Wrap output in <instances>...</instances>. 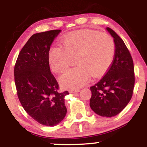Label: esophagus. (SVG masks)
<instances>
[{"label":"esophagus","mask_w":147,"mask_h":147,"mask_svg":"<svg viewBox=\"0 0 147 147\" xmlns=\"http://www.w3.org/2000/svg\"><path fill=\"white\" fill-rule=\"evenodd\" d=\"M80 91L79 89H75V90H70V92H71V93H74V92H78Z\"/></svg>","instance_id":"esophagus-1"}]
</instances>
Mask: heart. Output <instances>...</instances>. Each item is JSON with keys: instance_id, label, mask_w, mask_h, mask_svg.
I'll return each mask as SVG.
<instances>
[{"instance_id": "obj_1", "label": "heart", "mask_w": 147, "mask_h": 147, "mask_svg": "<svg viewBox=\"0 0 147 147\" xmlns=\"http://www.w3.org/2000/svg\"><path fill=\"white\" fill-rule=\"evenodd\" d=\"M63 48L55 46L49 54L50 67L55 72L66 71L76 58L78 66L60 77L66 88H77L85 85L90 75L97 77L105 72L113 61L115 43L110 34L93 30H80L65 35Z\"/></svg>"}]
</instances>
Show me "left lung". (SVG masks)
Listing matches in <instances>:
<instances>
[{
  "mask_svg": "<svg viewBox=\"0 0 147 147\" xmlns=\"http://www.w3.org/2000/svg\"><path fill=\"white\" fill-rule=\"evenodd\" d=\"M115 52L113 61L104 77L90 87V106L96 114L111 117L117 115L129 104L135 84L132 57L123 40L110 28Z\"/></svg>",
  "mask_w": 147,
  "mask_h": 147,
  "instance_id": "obj_1",
  "label": "left lung"
}]
</instances>
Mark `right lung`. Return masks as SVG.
I'll return each mask as SVG.
<instances>
[{
	"label": "right lung",
	"mask_w": 147,
	"mask_h": 147,
	"mask_svg": "<svg viewBox=\"0 0 147 147\" xmlns=\"http://www.w3.org/2000/svg\"><path fill=\"white\" fill-rule=\"evenodd\" d=\"M61 30L33 34L22 48L14 65V82L22 106L30 117L45 126L57 125L65 117L64 98L50 72L49 51Z\"/></svg>",
	"instance_id": "obj_1"
}]
</instances>
